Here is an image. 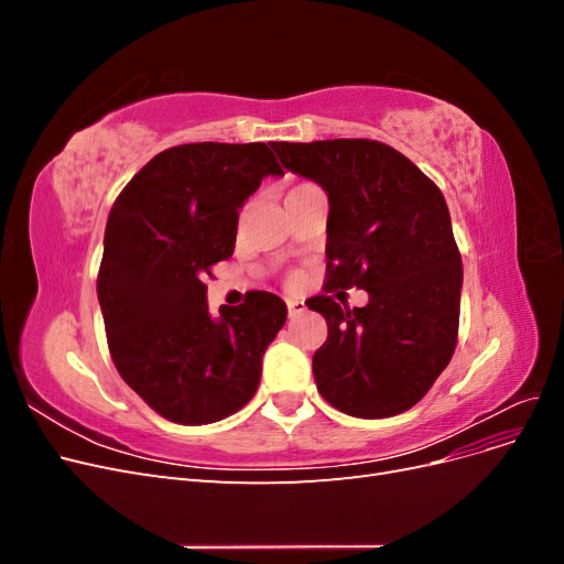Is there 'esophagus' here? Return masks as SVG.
I'll list each match as a JSON object with an SVG mask.
<instances>
[{"label": "esophagus", "instance_id": "esophagus-1", "mask_svg": "<svg viewBox=\"0 0 564 564\" xmlns=\"http://www.w3.org/2000/svg\"><path fill=\"white\" fill-rule=\"evenodd\" d=\"M286 308H289V317H299V315L305 313V303L299 301V299H289Z\"/></svg>", "mask_w": 564, "mask_h": 564}]
</instances>
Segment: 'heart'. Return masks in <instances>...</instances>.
<instances>
[{"label":"heart","mask_w":564,"mask_h":564,"mask_svg":"<svg viewBox=\"0 0 564 564\" xmlns=\"http://www.w3.org/2000/svg\"><path fill=\"white\" fill-rule=\"evenodd\" d=\"M305 185H308V183H305ZM305 185H296V187H305ZM296 187H294V191H296Z\"/></svg>","instance_id":"obj_1"}]
</instances>
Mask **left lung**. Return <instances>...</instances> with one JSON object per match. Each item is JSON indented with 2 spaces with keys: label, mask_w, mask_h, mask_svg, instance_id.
I'll return each instance as SVG.
<instances>
[{
  "label": "left lung",
  "mask_w": 564,
  "mask_h": 564,
  "mask_svg": "<svg viewBox=\"0 0 564 564\" xmlns=\"http://www.w3.org/2000/svg\"><path fill=\"white\" fill-rule=\"evenodd\" d=\"M284 169L329 197L327 292L360 286L365 308L317 296L329 336L313 355L317 390L357 419L412 409L449 365L464 265L440 187L379 141L272 143Z\"/></svg>",
  "instance_id": "1"
}]
</instances>
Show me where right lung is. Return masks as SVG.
Returning <instances> with one entry per match:
<instances>
[{
  "instance_id": "1",
  "label": "right lung",
  "mask_w": 564,
  "mask_h": 564,
  "mask_svg": "<svg viewBox=\"0 0 564 564\" xmlns=\"http://www.w3.org/2000/svg\"><path fill=\"white\" fill-rule=\"evenodd\" d=\"M265 143H187L152 158L115 199L98 270L112 362L129 388L181 425L235 414L284 327L280 296L207 305L209 268L232 256L245 199L282 176Z\"/></svg>"
}]
</instances>
